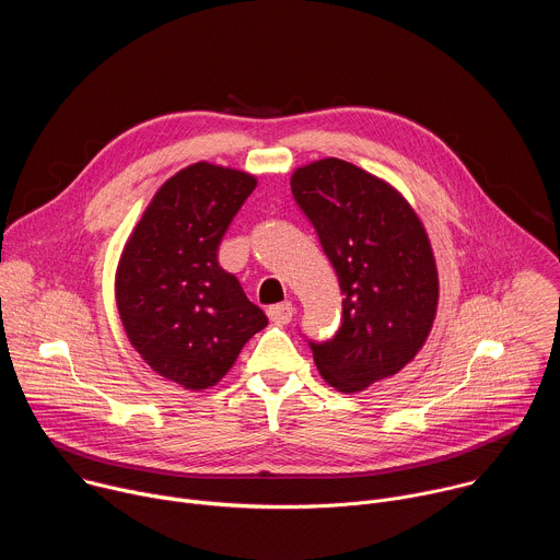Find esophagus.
<instances>
[{
	"label": "esophagus",
	"instance_id": "obj_1",
	"mask_svg": "<svg viewBox=\"0 0 560 560\" xmlns=\"http://www.w3.org/2000/svg\"><path fill=\"white\" fill-rule=\"evenodd\" d=\"M292 314H294V307L290 301H283V303H277V305H270L268 307V316L272 324H279V326H285L292 322Z\"/></svg>",
	"mask_w": 560,
	"mask_h": 560
}]
</instances>
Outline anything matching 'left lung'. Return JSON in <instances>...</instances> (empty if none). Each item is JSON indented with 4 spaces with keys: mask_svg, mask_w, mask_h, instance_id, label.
<instances>
[{
    "mask_svg": "<svg viewBox=\"0 0 560 560\" xmlns=\"http://www.w3.org/2000/svg\"><path fill=\"white\" fill-rule=\"evenodd\" d=\"M292 195L312 221L343 292V322L310 343L328 385L343 394L401 372L425 346L439 305L430 236L385 179L328 156L296 168Z\"/></svg>",
    "mask_w": 560,
    "mask_h": 560,
    "instance_id": "8db88e82",
    "label": "left lung"
}]
</instances>
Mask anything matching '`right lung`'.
<instances>
[{
  "instance_id": "1",
  "label": "right lung",
  "mask_w": 560,
  "mask_h": 560,
  "mask_svg": "<svg viewBox=\"0 0 560 560\" xmlns=\"http://www.w3.org/2000/svg\"><path fill=\"white\" fill-rule=\"evenodd\" d=\"M257 177L197 162L154 192L115 272V299L130 346L186 389L217 385L242 348L268 326L236 277L217 261L221 238Z\"/></svg>"
}]
</instances>
